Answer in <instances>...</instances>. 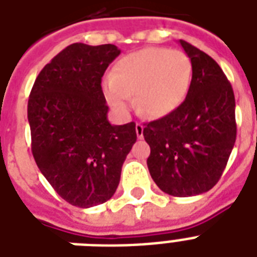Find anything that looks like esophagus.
Instances as JSON below:
<instances>
[{
	"label": "esophagus",
	"instance_id": "34e87169",
	"mask_svg": "<svg viewBox=\"0 0 257 257\" xmlns=\"http://www.w3.org/2000/svg\"><path fill=\"white\" fill-rule=\"evenodd\" d=\"M136 133H137V137H139V139H143V137H144V125L140 124V122H137Z\"/></svg>",
	"mask_w": 257,
	"mask_h": 257
}]
</instances>
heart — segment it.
I'll return each mask as SVG.
<instances>
[{
    "label": "heart",
    "mask_w": 257,
    "mask_h": 257,
    "mask_svg": "<svg viewBox=\"0 0 257 257\" xmlns=\"http://www.w3.org/2000/svg\"><path fill=\"white\" fill-rule=\"evenodd\" d=\"M192 81V62L181 50L145 48L117 61L105 81L106 101L117 113L126 114L136 97L137 110L160 118L183 104Z\"/></svg>",
    "instance_id": "1"
}]
</instances>
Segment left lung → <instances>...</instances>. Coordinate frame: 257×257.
<instances>
[{
  "mask_svg": "<svg viewBox=\"0 0 257 257\" xmlns=\"http://www.w3.org/2000/svg\"><path fill=\"white\" fill-rule=\"evenodd\" d=\"M180 44L192 62L188 94L168 116L145 124L144 139L157 187L188 197L209 191L223 175L236 141L235 94L213 58L184 40Z\"/></svg>",
  "mask_w": 257,
  "mask_h": 257,
  "instance_id": "obj_1",
  "label": "left lung"
}]
</instances>
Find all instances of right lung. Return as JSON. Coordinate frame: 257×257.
Masks as SVG:
<instances>
[{
    "label": "right lung",
    "instance_id": "add662e5",
    "mask_svg": "<svg viewBox=\"0 0 257 257\" xmlns=\"http://www.w3.org/2000/svg\"><path fill=\"white\" fill-rule=\"evenodd\" d=\"M120 54L112 44L66 46L34 81L28 101L32 153L53 189L74 207L114 195L136 143V124L110 125L101 78Z\"/></svg>",
    "mask_w": 257,
    "mask_h": 257
}]
</instances>
